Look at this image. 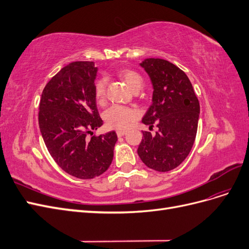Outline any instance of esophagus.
Returning a JSON list of instances; mask_svg holds the SVG:
<instances>
[{
    "label": "esophagus",
    "mask_w": 249,
    "mask_h": 249,
    "mask_svg": "<svg viewBox=\"0 0 249 249\" xmlns=\"http://www.w3.org/2000/svg\"><path fill=\"white\" fill-rule=\"evenodd\" d=\"M116 134H117V136H118V137H123L124 135L125 134V131H120V130H119V131H117V132H116Z\"/></svg>",
    "instance_id": "esophagus-1"
}]
</instances>
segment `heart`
<instances>
[{
	"mask_svg": "<svg viewBox=\"0 0 249 249\" xmlns=\"http://www.w3.org/2000/svg\"><path fill=\"white\" fill-rule=\"evenodd\" d=\"M119 74L132 90H135L136 88H141L143 84V80L138 72L130 70H124L123 71H120ZM106 87L107 81L105 79H101L95 83L94 92L97 103L103 104L105 102V99H106ZM137 115L138 114L136 110L129 107L114 105V106H112L105 111L104 120L109 127L124 130L126 129V127L137 118Z\"/></svg>",
	"mask_w": 249,
	"mask_h": 249,
	"instance_id": "1",
	"label": "heart"
}]
</instances>
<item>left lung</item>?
Returning <instances> with one entry per match:
<instances>
[{
  "instance_id": "1",
  "label": "left lung",
  "mask_w": 249,
  "mask_h": 249,
  "mask_svg": "<svg viewBox=\"0 0 249 249\" xmlns=\"http://www.w3.org/2000/svg\"><path fill=\"white\" fill-rule=\"evenodd\" d=\"M153 85L152 105L142 118L152 129L143 131L137 153L147 167L166 172L177 168L189 155L196 137L199 102L187 74L167 60L147 58L140 63Z\"/></svg>"
}]
</instances>
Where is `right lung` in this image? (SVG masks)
I'll return each mask as SVG.
<instances>
[{
    "label": "right lung",
    "instance_id": "add662e5",
    "mask_svg": "<svg viewBox=\"0 0 249 249\" xmlns=\"http://www.w3.org/2000/svg\"><path fill=\"white\" fill-rule=\"evenodd\" d=\"M97 67L93 62L70 63L44 87L38 113L41 136L53 159L69 175L89 179L112 163L114 131L88 137L103 125L95 99Z\"/></svg>",
    "mask_w": 249,
    "mask_h": 249
}]
</instances>
